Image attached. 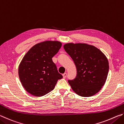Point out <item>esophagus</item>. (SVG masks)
<instances>
[{"label": "esophagus", "instance_id": "esophagus-1", "mask_svg": "<svg viewBox=\"0 0 124 124\" xmlns=\"http://www.w3.org/2000/svg\"><path fill=\"white\" fill-rule=\"evenodd\" d=\"M62 75H63V78H66V77H67V73H64L62 74Z\"/></svg>", "mask_w": 124, "mask_h": 124}]
</instances>
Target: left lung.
<instances>
[{
	"mask_svg": "<svg viewBox=\"0 0 124 124\" xmlns=\"http://www.w3.org/2000/svg\"><path fill=\"white\" fill-rule=\"evenodd\" d=\"M63 48L77 68L75 78L68 80L72 90L82 97L95 95L103 86L108 76L107 58L97 47L87 44L68 43Z\"/></svg>",
	"mask_w": 124,
	"mask_h": 124,
	"instance_id": "obj_1",
	"label": "left lung"
}]
</instances>
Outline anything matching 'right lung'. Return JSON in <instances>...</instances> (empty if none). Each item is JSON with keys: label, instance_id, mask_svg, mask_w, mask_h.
Here are the masks:
<instances>
[{"label": "right lung", "instance_id": "add662e5", "mask_svg": "<svg viewBox=\"0 0 124 124\" xmlns=\"http://www.w3.org/2000/svg\"><path fill=\"white\" fill-rule=\"evenodd\" d=\"M58 41L37 44L24 56L18 67L23 87L31 95L43 96L53 90L62 75L58 73L52 58L61 47Z\"/></svg>", "mask_w": 124, "mask_h": 124}]
</instances>
